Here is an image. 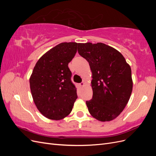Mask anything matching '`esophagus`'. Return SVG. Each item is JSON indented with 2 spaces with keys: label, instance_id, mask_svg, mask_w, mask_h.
<instances>
[{
  "label": "esophagus",
  "instance_id": "esophagus-1",
  "mask_svg": "<svg viewBox=\"0 0 156 156\" xmlns=\"http://www.w3.org/2000/svg\"><path fill=\"white\" fill-rule=\"evenodd\" d=\"M84 84H85V83H80L79 84V85H80V87H83L84 86Z\"/></svg>",
  "mask_w": 156,
  "mask_h": 156
}]
</instances>
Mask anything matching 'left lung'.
Instances as JSON below:
<instances>
[{
  "label": "left lung",
  "instance_id": "left-lung-1",
  "mask_svg": "<svg viewBox=\"0 0 156 156\" xmlns=\"http://www.w3.org/2000/svg\"><path fill=\"white\" fill-rule=\"evenodd\" d=\"M77 51L88 62L92 73L93 96L86 101L90 114L99 121L114 120L132 92L130 66L119 51L103 43L78 44Z\"/></svg>",
  "mask_w": 156,
  "mask_h": 156
}]
</instances>
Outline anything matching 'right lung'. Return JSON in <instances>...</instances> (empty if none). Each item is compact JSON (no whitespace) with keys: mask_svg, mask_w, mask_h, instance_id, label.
Wrapping results in <instances>:
<instances>
[{"mask_svg":"<svg viewBox=\"0 0 156 156\" xmlns=\"http://www.w3.org/2000/svg\"><path fill=\"white\" fill-rule=\"evenodd\" d=\"M78 44L64 42L54 47L37 60L30 77L32 96L38 111L51 120L69 115L77 98L68 68L77 53Z\"/></svg>","mask_w":156,"mask_h":156,"instance_id":"obj_1","label":"right lung"}]
</instances>
